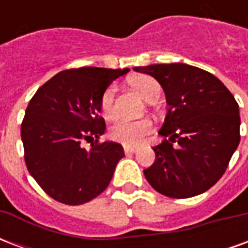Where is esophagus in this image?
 <instances>
[{"label":"esophagus","instance_id":"obj_1","mask_svg":"<svg viewBox=\"0 0 248 248\" xmlns=\"http://www.w3.org/2000/svg\"><path fill=\"white\" fill-rule=\"evenodd\" d=\"M124 154H134L138 151V147H131V146H124Z\"/></svg>","mask_w":248,"mask_h":248}]
</instances>
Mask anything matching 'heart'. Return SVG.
Here are the masks:
<instances>
[{
	"mask_svg": "<svg viewBox=\"0 0 248 248\" xmlns=\"http://www.w3.org/2000/svg\"><path fill=\"white\" fill-rule=\"evenodd\" d=\"M130 85L149 102L151 99L159 97V92H161L159 85L151 77L140 76L131 78ZM115 94H117V89L114 85H110L101 97V111L106 119H114L118 114ZM151 130H153V124L149 119L134 121V119L121 118L110 127V138L124 146H137L145 140L146 135L150 134Z\"/></svg>",
	"mask_w": 248,
	"mask_h": 248,
	"instance_id": "1",
	"label": "heart"
}]
</instances>
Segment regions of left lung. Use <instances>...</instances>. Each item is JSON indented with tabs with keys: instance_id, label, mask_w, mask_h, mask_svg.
I'll return each instance as SVG.
<instances>
[{
	"instance_id": "left-lung-1",
	"label": "left lung",
	"mask_w": 248,
	"mask_h": 248,
	"mask_svg": "<svg viewBox=\"0 0 248 248\" xmlns=\"http://www.w3.org/2000/svg\"><path fill=\"white\" fill-rule=\"evenodd\" d=\"M134 70L159 82L169 106L158 131L165 140L153 147L155 161L143 170L147 182L177 199L207 191L223 175L239 145V106L234 95L211 73L186 63Z\"/></svg>"
}]
</instances>
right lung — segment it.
I'll return each instance as SVG.
<instances>
[{
  "mask_svg": "<svg viewBox=\"0 0 248 248\" xmlns=\"http://www.w3.org/2000/svg\"><path fill=\"white\" fill-rule=\"evenodd\" d=\"M129 69L81 67L60 71L30 99L21 126L25 162L41 188L58 202L82 204L106 190L124 147L97 143L106 124L101 97ZM83 140L91 143L81 147Z\"/></svg>",
  "mask_w": 248,
  "mask_h": 248,
  "instance_id": "1",
  "label": "right lung"
}]
</instances>
